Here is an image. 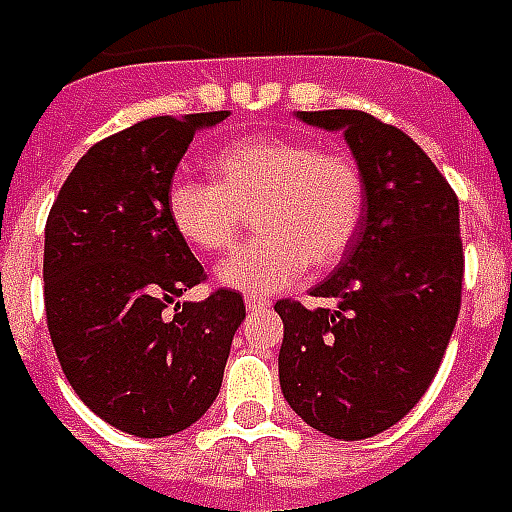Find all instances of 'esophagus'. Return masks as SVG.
<instances>
[{
    "instance_id": "obj_1",
    "label": "esophagus",
    "mask_w": 512,
    "mask_h": 512,
    "mask_svg": "<svg viewBox=\"0 0 512 512\" xmlns=\"http://www.w3.org/2000/svg\"><path fill=\"white\" fill-rule=\"evenodd\" d=\"M267 306H270V297H262V295L245 297V308H248V311H262V308Z\"/></svg>"
}]
</instances>
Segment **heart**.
<instances>
[{"label": "heart", "instance_id": "b5f03b06", "mask_svg": "<svg viewBox=\"0 0 512 512\" xmlns=\"http://www.w3.org/2000/svg\"><path fill=\"white\" fill-rule=\"evenodd\" d=\"M212 181L176 179L168 220L190 248L226 253L256 209L259 239L217 264V281L248 295L297 284L308 264L333 267L350 250L366 212V176L344 151L311 140L245 137L209 159Z\"/></svg>", "mask_w": 512, "mask_h": 512}]
</instances>
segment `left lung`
I'll return each mask as SVG.
<instances>
[{"label": "left lung", "mask_w": 512, "mask_h": 512, "mask_svg": "<svg viewBox=\"0 0 512 512\" xmlns=\"http://www.w3.org/2000/svg\"><path fill=\"white\" fill-rule=\"evenodd\" d=\"M344 132L366 176L358 237L314 297L278 300L281 391L325 436L361 441L389 430L422 400L458 322L463 289L458 195L433 159L397 126L361 110L297 112Z\"/></svg>", "instance_id": "8db88e82"}]
</instances>
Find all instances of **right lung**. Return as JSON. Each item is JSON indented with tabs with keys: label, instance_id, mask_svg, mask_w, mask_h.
<instances>
[{
	"label": "right lung",
	"instance_id": "right-lung-1",
	"mask_svg": "<svg viewBox=\"0 0 512 512\" xmlns=\"http://www.w3.org/2000/svg\"><path fill=\"white\" fill-rule=\"evenodd\" d=\"M228 110L148 118L76 162L46 220L43 300L63 375L90 411L137 438L173 436L215 402L245 320L237 289L176 303L206 275L168 220L198 129Z\"/></svg>",
	"mask_w": 512,
	"mask_h": 512
}]
</instances>
